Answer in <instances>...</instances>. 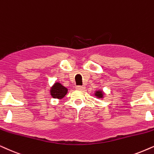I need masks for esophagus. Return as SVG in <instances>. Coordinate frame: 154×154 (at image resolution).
Returning <instances> with one entry per match:
<instances>
[{"instance_id":"obj_1","label":"esophagus","mask_w":154,"mask_h":154,"mask_svg":"<svg viewBox=\"0 0 154 154\" xmlns=\"http://www.w3.org/2000/svg\"><path fill=\"white\" fill-rule=\"evenodd\" d=\"M76 89L77 90H84L85 89V86H77L76 87Z\"/></svg>"}]
</instances>
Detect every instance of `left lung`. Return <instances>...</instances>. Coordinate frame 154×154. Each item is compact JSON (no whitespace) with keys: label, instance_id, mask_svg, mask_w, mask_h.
Wrapping results in <instances>:
<instances>
[{"label":"left lung","instance_id":"left-lung-1","mask_svg":"<svg viewBox=\"0 0 154 154\" xmlns=\"http://www.w3.org/2000/svg\"><path fill=\"white\" fill-rule=\"evenodd\" d=\"M94 96L97 97V98L102 99L104 98V92L103 91L102 89H99V90H96L94 91Z\"/></svg>","mask_w":154,"mask_h":154}]
</instances>
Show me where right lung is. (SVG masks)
Listing matches in <instances>:
<instances>
[{
	"label": "right lung",
	"instance_id": "right-lung-1",
	"mask_svg": "<svg viewBox=\"0 0 154 154\" xmlns=\"http://www.w3.org/2000/svg\"><path fill=\"white\" fill-rule=\"evenodd\" d=\"M68 91V89L65 86H63L59 82H57L54 84L50 89V95L52 98L57 99V100H62L65 97Z\"/></svg>",
	"mask_w": 154,
	"mask_h": 154
}]
</instances>
